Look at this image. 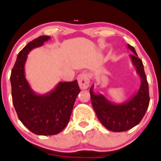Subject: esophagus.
I'll return each mask as SVG.
<instances>
[{
	"label": "esophagus",
	"mask_w": 161,
	"mask_h": 161,
	"mask_svg": "<svg viewBox=\"0 0 161 161\" xmlns=\"http://www.w3.org/2000/svg\"><path fill=\"white\" fill-rule=\"evenodd\" d=\"M78 82L82 90H86L90 86V76L87 73L82 72L78 75Z\"/></svg>",
	"instance_id": "1"
}]
</instances>
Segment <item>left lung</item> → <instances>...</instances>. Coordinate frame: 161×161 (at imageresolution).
Instances as JSON below:
<instances>
[{"label":"left lung","instance_id":"left-lung-1","mask_svg":"<svg viewBox=\"0 0 161 161\" xmlns=\"http://www.w3.org/2000/svg\"><path fill=\"white\" fill-rule=\"evenodd\" d=\"M127 47L133 52L129 56L141 78L138 92L127 101L117 104L109 101L102 94L94 93L93 85L90 90L92 108L99 121L108 130L115 132L129 130L137 125L145 115L150 103L149 86L142 60L138 58L132 46L128 44Z\"/></svg>","mask_w":161,"mask_h":161}]
</instances>
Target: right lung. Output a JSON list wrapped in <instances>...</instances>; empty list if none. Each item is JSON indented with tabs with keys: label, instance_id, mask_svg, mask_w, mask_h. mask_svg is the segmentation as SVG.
I'll return each instance as SVG.
<instances>
[{
	"label": "right lung",
	"instance_id": "obj_1",
	"mask_svg": "<svg viewBox=\"0 0 161 161\" xmlns=\"http://www.w3.org/2000/svg\"><path fill=\"white\" fill-rule=\"evenodd\" d=\"M50 39L48 36H39L21 50L10 77L13 105L19 119L29 130L40 136L58 134L66 127L80 92L77 80L59 82L43 95L36 94L30 87L25 76L27 55Z\"/></svg>",
	"mask_w": 161,
	"mask_h": 161
}]
</instances>
